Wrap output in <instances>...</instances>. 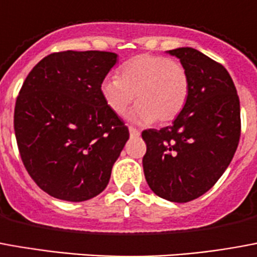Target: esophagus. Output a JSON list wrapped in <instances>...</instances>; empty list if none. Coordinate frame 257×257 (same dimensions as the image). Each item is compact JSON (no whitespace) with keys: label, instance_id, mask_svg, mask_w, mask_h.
Returning <instances> with one entry per match:
<instances>
[{"label":"esophagus","instance_id":"34e87169","mask_svg":"<svg viewBox=\"0 0 257 257\" xmlns=\"http://www.w3.org/2000/svg\"><path fill=\"white\" fill-rule=\"evenodd\" d=\"M129 135H131V138H139L140 132L136 128H134V126H129Z\"/></svg>","mask_w":257,"mask_h":257}]
</instances>
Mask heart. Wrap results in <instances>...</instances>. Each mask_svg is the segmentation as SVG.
Listing matches in <instances>:
<instances>
[{
	"instance_id": "obj_1",
	"label": "heart",
	"mask_w": 257,
	"mask_h": 257,
	"mask_svg": "<svg viewBox=\"0 0 257 257\" xmlns=\"http://www.w3.org/2000/svg\"><path fill=\"white\" fill-rule=\"evenodd\" d=\"M189 76L177 61L165 56L139 54L118 70V77H106L100 84L104 104L117 115H123L135 100L138 106L131 119L166 123L176 119L189 98Z\"/></svg>"
}]
</instances>
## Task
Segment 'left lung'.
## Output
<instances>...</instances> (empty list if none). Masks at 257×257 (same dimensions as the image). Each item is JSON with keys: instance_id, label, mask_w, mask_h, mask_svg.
<instances>
[{"instance_id": "8db88e82", "label": "left lung", "mask_w": 257, "mask_h": 257, "mask_svg": "<svg viewBox=\"0 0 257 257\" xmlns=\"http://www.w3.org/2000/svg\"><path fill=\"white\" fill-rule=\"evenodd\" d=\"M189 76V98L170 126L143 131L144 176L162 199L187 203L214 187L240 142V99L229 72L192 47L167 51Z\"/></svg>"}]
</instances>
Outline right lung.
<instances>
[{"label": "right lung", "mask_w": 257, "mask_h": 257, "mask_svg": "<svg viewBox=\"0 0 257 257\" xmlns=\"http://www.w3.org/2000/svg\"><path fill=\"white\" fill-rule=\"evenodd\" d=\"M110 51H60L28 73L15 106V135L42 191L84 201L107 187L128 126L104 104L100 84L115 65Z\"/></svg>", "instance_id": "right-lung-1"}]
</instances>
